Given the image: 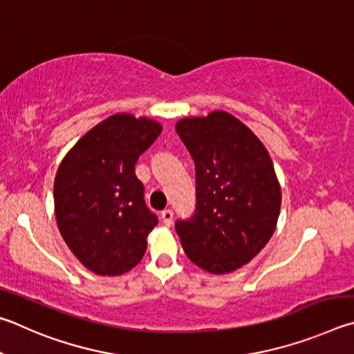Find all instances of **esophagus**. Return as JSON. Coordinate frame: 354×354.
<instances>
[{
	"instance_id": "34e87169",
	"label": "esophagus",
	"mask_w": 354,
	"mask_h": 354,
	"mask_svg": "<svg viewBox=\"0 0 354 354\" xmlns=\"http://www.w3.org/2000/svg\"><path fill=\"white\" fill-rule=\"evenodd\" d=\"M172 219H174L172 209H165V212H161V221H163L165 225L169 227L172 224Z\"/></svg>"
}]
</instances>
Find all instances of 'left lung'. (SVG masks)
<instances>
[{
    "label": "left lung",
    "instance_id": "left-lung-1",
    "mask_svg": "<svg viewBox=\"0 0 354 354\" xmlns=\"http://www.w3.org/2000/svg\"><path fill=\"white\" fill-rule=\"evenodd\" d=\"M176 130L196 166V209L176 232L187 257L209 274L255 258L275 232L281 189L258 136L227 111L183 118Z\"/></svg>",
    "mask_w": 354,
    "mask_h": 354
}]
</instances>
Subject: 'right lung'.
<instances>
[{
    "label": "right lung",
    "mask_w": 354,
    "mask_h": 354,
    "mask_svg": "<svg viewBox=\"0 0 354 354\" xmlns=\"http://www.w3.org/2000/svg\"><path fill=\"white\" fill-rule=\"evenodd\" d=\"M160 133L157 121L116 113L86 132L55 174L59 232L74 257L97 275H122L135 268L158 224L135 165Z\"/></svg>",
    "instance_id": "add662e5"
}]
</instances>
